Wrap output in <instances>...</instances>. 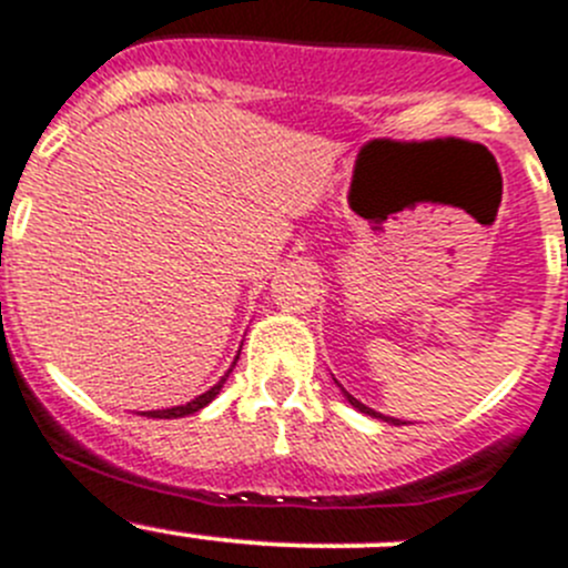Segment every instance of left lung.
I'll return each mask as SVG.
<instances>
[{
	"label": "left lung",
	"instance_id": "left-lung-1",
	"mask_svg": "<svg viewBox=\"0 0 568 568\" xmlns=\"http://www.w3.org/2000/svg\"><path fill=\"white\" fill-rule=\"evenodd\" d=\"M344 395H347V392H344ZM347 400H349V404H353V406H356L358 412H364V415H369V417H381V420H386V423H395V426H400V423H397L395 417H384V415H378V412H375V409H369V406H364L362 400H356V397H353V395H347Z\"/></svg>",
	"mask_w": 568,
	"mask_h": 568
}]
</instances>
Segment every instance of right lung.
<instances>
[{"label": "right lung", "mask_w": 568, "mask_h": 568, "mask_svg": "<svg viewBox=\"0 0 568 568\" xmlns=\"http://www.w3.org/2000/svg\"><path fill=\"white\" fill-rule=\"evenodd\" d=\"M232 367H235V364H232ZM230 373H232V369H230ZM230 373H226V375H224V378H221V381H219V384L212 386V389H210V392H204V395H199V397H195V400H190V404H184V406H173V409H159V412H145V415H148V417H164V420H171V417H184V415H195V412H199V409H204V406H206V404H210L212 397L219 395V392H221V386H224V381H226V378H230Z\"/></svg>", "instance_id": "right-lung-1"}]
</instances>
